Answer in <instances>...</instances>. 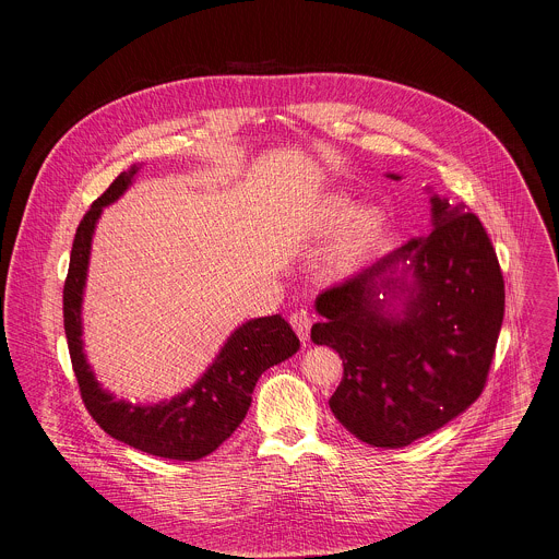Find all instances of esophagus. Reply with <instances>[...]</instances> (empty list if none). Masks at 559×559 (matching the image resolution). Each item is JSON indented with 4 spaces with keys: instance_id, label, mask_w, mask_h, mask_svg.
Listing matches in <instances>:
<instances>
[{
    "instance_id": "obj_1",
    "label": "esophagus",
    "mask_w": 559,
    "mask_h": 559,
    "mask_svg": "<svg viewBox=\"0 0 559 559\" xmlns=\"http://www.w3.org/2000/svg\"><path fill=\"white\" fill-rule=\"evenodd\" d=\"M289 323H292L296 336H298L302 343H307V341H309V328H311L309 316H307L305 311H296V313L289 318Z\"/></svg>"
}]
</instances>
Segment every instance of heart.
<instances>
[{"label": "heart", "mask_w": 559, "mask_h": 559, "mask_svg": "<svg viewBox=\"0 0 559 559\" xmlns=\"http://www.w3.org/2000/svg\"><path fill=\"white\" fill-rule=\"evenodd\" d=\"M389 216L380 205H358L345 192H330L318 199L307 218L311 236L336 238L325 254V272L332 278L354 274L380 246L386 234Z\"/></svg>", "instance_id": "b5f03b06"}]
</instances>
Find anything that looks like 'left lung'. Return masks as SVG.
Returning a JSON list of instances; mask_svg holds the SVG:
<instances>
[{
	"instance_id": "8db88e82",
	"label": "left lung",
	"mask_w": 559,
	"mask_h": 559,
	"mask_svg": "<svg viewBox=\"0 0 559 559\" xmlns=\"http://www.w3.org/2000/svg\"><path fill=\"white\" fill-rule=\"evenodd\" d=\"M425 190L431 231L313 302L323 321L311 341L343 358L330 409L371 447H407L466 412L485 389L504 318V281L480 218Z\"/></svg>"
}]
</instances>
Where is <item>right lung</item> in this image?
Listing matches in <instances>:
<instances>
[{"instance_id": "1", "label": "right lung", "mask_w": 559, "mask_h": 559, "mask_svg": "<svg viewBox=\"0 0 559 559\" xmlns=\"http://www.w3.org/2000/svg\"><path fill=\"white\" fill-rule=\"evenodd\" d=\"M141 164L121 173L79 223L63 285V330L72 369L86 409L115 440L150 455L201 460L216 451L243 423L261 373L292 358L300 341L281 313L250 318L238 325L207 369L170 401L132 405L102 386L84 349V294L91 250L104 207L119 201L134 183Z\"/></svg>"}]
</instances>
